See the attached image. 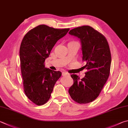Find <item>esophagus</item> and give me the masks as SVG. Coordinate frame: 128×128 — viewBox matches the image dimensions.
<instances>
[{
  "instance_id": "obj_1",
  "label": "esophagus",
  "mask_w": 128,
  "mask_h": 128,
  "mask_svg": "<svg viewBox=\"0 0 128 128\" xmlns=\"http://www.w3.org/2000/svg\"><path fill=\"white\" fill-rule=\"evenodd\" d=\"M62 76H69V74L67 73L66 72H62Z\"/></svg>"
}]
</instances>
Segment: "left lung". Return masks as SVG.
Segmentation results:
<instances>
[{
    "label": "left lung",
    "instance_id": "1",
    "mask_svg": "<svg viewBox=\"0 0 128 128\" xmlns=\"http://www.w3.org/2000/svg\"><path fill=\"white\" fill-rule=\"evenodd\" d=\"M69 34L80 38L82 61L86 62L83 67L87 70L81 80L76 74H72L73 84L69 88V94L78 104L91 102L99 96L110 75V47L105 37L89 26L75 28Z\"/></svg>",
    "mask_w": 128,
    "mask_h": 128
}]
</instances>
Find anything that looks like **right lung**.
I'll list each match as a JSON object with an SVG mask.
<instances>
[{"label":"right lung","mask_w":128,"mask_h":128,"mask_svg":"<svg viewBox=\"0 0 128 128\" xmlns=\"http://www.w3.org/2000/svg\"><path fill=\"white\" fill-rule=\"evenodd\" d=\"M69 30L41 24L30 30L22 39L20 58L24 92L36 105L48 101L55 83L62 76L61 72L45 68V61L55 44Z\"/></svg>","instance_id":"1"}]
</instances>
